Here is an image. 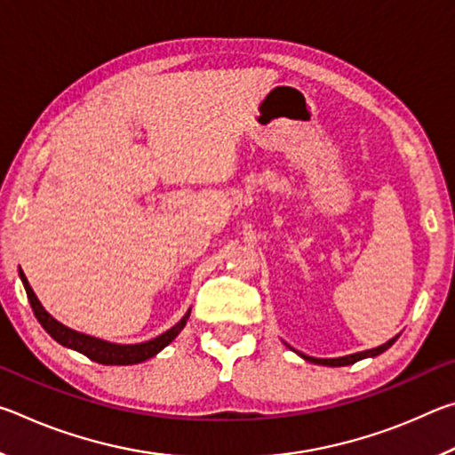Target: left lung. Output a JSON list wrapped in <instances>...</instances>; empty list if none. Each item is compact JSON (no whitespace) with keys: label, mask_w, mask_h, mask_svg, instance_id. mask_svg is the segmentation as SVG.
I'll list each match as a JSON object with an SVG mask.
<instances>
[{"label":"left lung","mask_w":455,"mask_h":455,"mask_svg":"<svg viewBox=\"0 0 455 455\" xmlns=\"http://www.w3.org/2000/svg\"><path fill=\"white\" fill-rule=\"evenodd\" d=\"M397 337L399 335H395L394 339H389L387 343H383V345H379V347H375V349H367V351H359V353H351V355H345V357H333V359H319V357H309V355H305V353H299V351H295L297 355H301L305 361H311V363H315V365H329V367H343V365H353V363H357V361H361V359H367V357H377V355H381L383 351H387L391 345H394L395 341H397Z\"/></svg>","instance_id":"1"}]
</instances>
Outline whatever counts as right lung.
<instances>
[{"label":"right lung","instance_id":"obj_1","mask_svg":"<svg viewBox=\"0 0 455 455\" xmlns=\"http://www.w3.org/2000/svg\"><path fill=\"white\" fill-rule=\"evenodd\" d=\"M20 279H21V283H24V289L28 292L29 305H32L36 319L40 321V325L45 331H48L50 337L56 339V341L60 345H64V347L78 351V353H82V355H86L88 359L96 361V363H102V365H134V363H142V361L154 357L156 353L163 351L166 345H171L174 341L176 335L180 333L190 317V309H188L174 327L164 331L163 335L150 339V341L128 343V345L110 343V341H104V339L80 333V331H74L70 327H66L64 323H60L58 319H53L52 315L44 309V305L40 303V299L36 297L34 289L29 287V283L26 279L24 271H21V267H20Z\"/></svg>","mask_w":455,"mask_h":455}]
</instances>
